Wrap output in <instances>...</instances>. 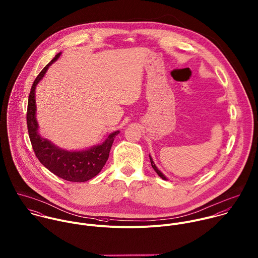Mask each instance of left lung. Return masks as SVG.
Returning a JSON list of instances; mask_svg holds the SVG:
<instances>
[{"label": "left lung", "instance_id": "8db88e82", "mask_svg": "<svg viewBox=\"0 0 258 258\" xmlns=\"http://www.w3.org/2000/svg\"><path fill=\"white\" fill-rule=\"evenodd\" d=\"M150 161H151V164H152V167H153V169L156 171V173L163 179V180H167V178L165 177V175L156 167V165H155V163H154V161H153V159H152V157L150 156Z\"/></svg>", "mask_w": 258, "mask_h": 258}]
</instances>
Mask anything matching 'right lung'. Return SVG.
<instances>
[{
    "mask_svg": "<svg viewBox=\"0 0 258 258\" xmlns=\"http://www.w3.org/2000/svg\"><path fill=\"white\" fill-rule=\"evenodd\" d=\"M61 53H58L36 77L28 99L27 126L29 138L34 153L40 163L57 177L69 182H85L95 177L104 167L109 152L119 131L111 133L106 140L88 150L69 152L60 149L50 141L43 139L38 133V122L36 119L35 89L39 81L44 77L47 69L53 64Z\"/></svg>",
    "mask_w": 258,
    "mask_h": 258,
    "instance_id": "1",
    "label": "right lung"
}]
</instances>
